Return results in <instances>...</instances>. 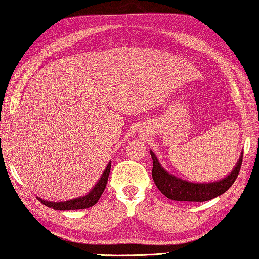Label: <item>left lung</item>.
<instances>
[{"label": "left lung", "instance_id": "8db88e82", "mask_svg": "<svg viewBox=\"0 0 259 259\" xmlns=\"http://www.w3.org/2000/svg\"><path fill=\"white\" fill-rule=\"evenodd\" d=\"M150 155L153 161L152 178L158 189L169 199L177 201L201 202L213 199V198L223 195L235 183L240 171L241 163H243V153H241L237 166L235 167L232 174H229L226 178L210 184H194L168 174L160 166L155 153L150 151Z\"/></svg>", "mask_w": 259, "mask_h": 259}]
</instances>
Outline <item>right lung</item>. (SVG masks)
Wrapping results in <instances>:
<instances>
[{
    "label": "right lung",
    "instance_id": "right-lung-1",
    "mask_svg": "<svg viewBox=\"0 0 259 259\" xmlns=\"http://www.w3.org/2000/svg\"><path fill=\"white\" fill-rule=\"evenodd\" d=\"M110 169H111V162H109L106 170H104V172L101 176L100 180L98 181V184L93 187V189L84 197H80V198H76V199L62 201V202H51V201L42 200L40 198H37V199L40 200L45 206L56 209V210H78V209H85V208L92 207L98 202L99 198L101 197L104 189H106Z\"/></svg>",
    "mask_w": 259,
    "mask_h": 259
}]
</instances>
